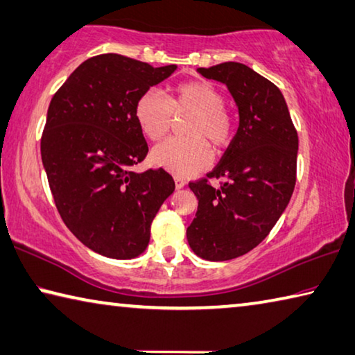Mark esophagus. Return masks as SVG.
Here are the masks:
<instances>
[{"label": "esophagus", "mask_w": 355, "mask_h": 355, "mask_svg": "<svg viewBox=\"0 0 355 355\" xmlns=\"http://www.w3.org/2000/svg\"><path fill=\"white\" fill-rule=\"evenodd\" d=\"M188 184V182L187 180H183L182 177H175V187H177V189H182V188H184Z\"/></svg>", "instance_id": "34e87169"}]
</instances>
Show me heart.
<instances>
[{
    "mask_svg": "<svg viewBox=\"0 0 355 355\" xmlns=\"http://www.w3.org/2000/svg\"><path fill=\"white\" fill-rule=\"evenodd\" d=\"M173 112H193L187 125V139H167L151 151L156 166L187 177L210 164L215 148L227 147L234 136V116L224 107L221 89L205 80L183 82L173 88L171 98L148 89L137 99L136 118L140 129L151 140L161 139L172 126Z\"/></svg>",
    "mask_w": 355,
    "mask_h": 355,
    "instance_id": "heart-1",
    "label": "heart"
}]
</instances>
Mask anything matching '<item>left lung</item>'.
I'll return each instance as SVG.
<instances>
[{
    "instance_id": "8db88e82",
    "label": "left lung",
    "mask_w": 355,
    "mask_h": 355,
    "mask_svg": "<svg viewBox=\"0 0 355 355\" xmlns=\"http://www.w3.org/2000/svg\"><path fill=\"white\" fill-rule=\"evenodd\" d=\"M198 72L224 83L239 109L237 134L207 175L226 182L189 183L199 205L188 243L199 257L219 262L256 248L283 215L295 188L299 136L283 93L251 67L229 61Z\"/></svg>"
}]
</instances>
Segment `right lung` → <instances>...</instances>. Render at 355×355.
Segmentation results:
<instances>
[{
  "label": "right lung",
  "mask_w": 355,
  "mask_h": 355,
  "mask_svg": "<svg viewBox=\"0 0 355 355\" xmlns=\"http://www.w3.org/2000/svg\"><path fill=\"white\" fill-rule=\"evenodd\" d=\"M175 71L98 55L72 72L49 105L41 155L50 189L67 229L98 254H142L156 213L175 189L164 168L131 171L148 153L137 99Z\"/></svg>",
  "instance_id": "add662e5"
}]
</instances>
